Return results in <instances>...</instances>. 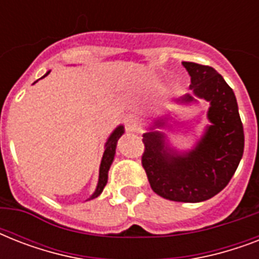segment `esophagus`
<instances>
[{
  "mask_svg": "<svg viewBox=\"0 0 259 259\" xmlns=\"http://www.w3.org/2000/svg\"><path fill=\"white\" fill-rule=\"evenodd\" d=\"M125 123L126 129L129 130V132H137L138 130V119L136 115H133V114H130V115L126 117Z\"/></svg>",
  "mask_w": 259,
  "mask_h": 259,
  "instance_id": "1",
  "label": "esophagus"
}]
</instances>
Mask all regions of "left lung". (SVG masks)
I'll return each instance as SVG.
<instances>
[{
	"label": "left lung",
	"mask_w": 259,
	"mask_h": 259,
	"mask_svg": "<svg viewBox=\"0 0 259 259\" xmlns=\"http://www.w3.org/2000/svg\"><path fill=\"white\" fill-rule=\"evenodd\" d=\"M191 76V91L176 105L208 103V125L192 149L179 150L162 129L173 118H154L142 134L145 152L142 166L154 192L164 199L199 203L219 193L229 184L243 156L245 134L233 89L212 67L183 62Z\"/></svg>",
	"instance_id": "obj_1"
}]
</instances>
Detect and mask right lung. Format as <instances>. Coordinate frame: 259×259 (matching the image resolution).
I'll return each instance as SVG.
<instances>
[{
	"label": "right lung",
	"instance_id": "1",
	"mask_svg": "<svg viewBox=\"0 0 259 259\" xmlns=\"http://www.w3.org/2000/svg\"><path fill=\"white\" fill-rule=\"evenodd\" d=\"M50 74V71L47 72L42 78H46L47 75ZM125 133V127L123 125L117 126L115 129L113 130V133L110 134L109 138H107V141L105 144V152H103V157H102L101 161V166H99V179H98V184L97 188L94 191V193L91 196L87 199V200H91V199H95L102 193L103 188L107 184V179H109V169L111 164L114 161V156H115V149H117V142L118 140L121 138L122 134Z\"/></svg>",
	"mask_w": 259,
	"mask_h": 259
}]
</instances>
